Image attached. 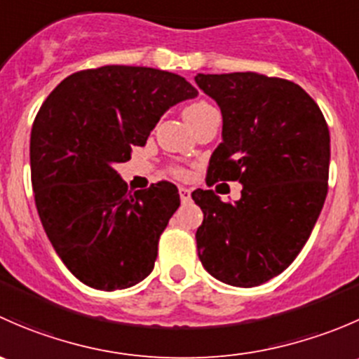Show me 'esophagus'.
I'll return each mask as SVG.
<instances>
[{
    "label": "esophagus",
    "mask_w": 359,
    "mask_h": 359,
    "mask_svg": "<svg viewBox=\"0 0 359 359\" xmlns=\"http://www.w3.org/2000/svg\"><path fill=\"white\" fill-rule=\"evenodd\" d=\"M179 194H180V200L182 203H187L191 200V191L187 187H179Z\"/></svg>",
    "instance_id": "obj_1"
}]
</instances>
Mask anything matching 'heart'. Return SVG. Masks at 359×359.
<instances>
[{
    "mask_svg": "<svg viewBox=\"0 0 359 359\" xmlns=\"http://www.w3.org/2000/svg\"><path fill=\"white\" fill-rule=\"evenodd\" d=\"M206 106H208V104H206V102H196V104H193V106L187 107L186 112H184V116L189 114V112H196V111H200V109H203V107H206Z\"/></svg>",
    "mask_w": 359,
    "mask_h": 359,
    "instance_id": "obj_1",
    "label": "heart"
}]
</instances>
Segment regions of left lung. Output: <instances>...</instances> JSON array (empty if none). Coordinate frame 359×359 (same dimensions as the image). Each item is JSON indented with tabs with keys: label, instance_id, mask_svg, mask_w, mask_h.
<instances>
[{
	"label": "left lung",
	"instance_id": "1",
	"mask_svg": "<svg viewBox=\"0 0 359 359\" xmlns=\"http://www.w3.org/2000/svg\"><path fill=\"white\" fill-rule=\"evenodd\" d=\"M194 81L222 112V142L206 179L243 186L234 203L212 189L191 194L203 212L198 257L222 283L259 287L295 260L320 217L330 132L318 104L287 79L231 72Z\"/></svg>",
	"mask_w": 359,
	"mask_h": 359
}]
</instances>
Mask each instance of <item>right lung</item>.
<instances>
[{
  "label": "right lung",
  "mask_w": 359,
  "mask_h": 359,
  "mask_svg": "<svg viewBox=\"0 0 359 359\" xmlns=\"http://www.w3.org/2000/svg\"><path fill=\"white\" fill-rule=\"evenodd\" d=\"M198 97L179 74L104 66L67 76L31 132V180L43 229L81 283L112 292L154 269L159 234L180 205L170 182L132 193L114 165L146 146L170 107Z\"/></svg>",
  "instance_id": "right-lung-1"
}]
</instances>
